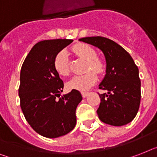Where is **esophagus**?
Listing matches in <instances>:
<instances>
[{"label":"esophagus","mask_w":157,"mask_h":157,"mask_svg":"<svg viewBox=\"0 0 157 157\" xmlns=\"http://www.w3.org/2000/svg\"><path fill=\"white\" fill-rule=\"evenodd\" d=\"M88 94H89V93L88 92H82V96L83 97V98H86Z\"/></svg>","instance_id":"obj_1"}]
</instances>
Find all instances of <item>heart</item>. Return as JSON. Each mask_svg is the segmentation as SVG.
<instances>
[{
    "mask_svg": "<svg viewBox=\"0 0 157 157\" xmlns=\"http://www.w3.org/2000/svg\"><path fill=\"white\" fill-rule=\"evenodd\" d=\"M74 54L78 58L86 61L84 71L86 73L81 75L74 76L71 79L67 82V86L70 90H77L80 91L88 90L96 82L95 74H100L103 71L104 66L103 62L96 58V51L89 45L86 44H78L74 46ZM54 69L58 75L67 76L70 73L69 58L66 50H62L56 54L54 61ZM91 70L94 71V72Z\"/></svg>",
    "mask_w": 157,
    "mask_h": 157,
    "instance_id": "b5f03b06",
    "label": "heart"
}]
</instances>
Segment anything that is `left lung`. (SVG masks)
<instances>
[{"label":"left lung","mask_w":157,"mask_h":157,"mask_svg":"<svg viewBox=\"0 0 157 157\" xmlns=\"http://www.w3.org/2000/svg\"><path fill=\"white\" fill-rule=\"evenodd\" d=\"M80 41L99 48L106 59V75L99 85L107 93L99 94L101 103L97 114L102 122L112 126L129 124L140 103L139 69L122 46L103 37H87Z\"/></svg>","instance_id":"left-lung-1"}]
</instances>
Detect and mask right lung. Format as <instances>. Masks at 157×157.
<instances>
[{"instance_id": "right-lung-1", "label": "right lung", "mask_w": 157, "mask_h": 157, "mask_svg": "<svg viewBox=\"0 0 157 157\" xmlns=\"http://www.w3.org/2000/svg\"><path fill=\"white\" fill-rule=\"evenodd\" d=\"M72 41L37 42L21 70L19 97L23 114L33 130L47 138L63 136L76 125V108L82 97L77 90L61 96L64 84L54 66L56 54Z\"/></svg>"}]
</instances>
